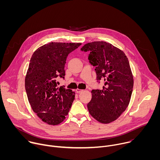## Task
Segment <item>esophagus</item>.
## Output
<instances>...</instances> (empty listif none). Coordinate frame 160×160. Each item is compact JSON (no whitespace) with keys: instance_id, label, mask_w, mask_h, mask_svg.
Segmentation results:
<instances>
[{"instance_id":"34e87169","label":"esophagus","mask_w":160,"mask_h":160,"mask_svg":"<svg viewBox=\"0 0 160 160\" xmlns=\"http://www.w3.org/2000/svg\"><path fill=\"white\" fill-rule=\"evenodd\" d=\"M83 90H81V89H79V88H77L76 89V92L77 93H81L82 92H83Z\"/></svg>"}]
</instances>
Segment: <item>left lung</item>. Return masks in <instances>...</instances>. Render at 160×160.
<instances>
[{
	"label": "left lung",
	"instance_id": "obj_1",
	"mask_svg": "<svg viewBox=\"0 0 160 160\" xmlns=\"http://www.w3.org/2000/svg\"><path fill=\"white\" fill-rule=\"evenodd\" d=\"M88 59L95 66L98 80H104L102 90H92L87 104L89 113L100 123L118 119L128 107L133 86V77L124 52L109 43L96 41L85 44Z\"/></svg>",
	"mask_w": 160,
	"mask_h": 160
}]
</instances>
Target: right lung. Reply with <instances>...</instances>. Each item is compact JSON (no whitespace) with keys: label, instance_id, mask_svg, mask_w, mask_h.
Segmentation results:
<instances>
[{"label":"right lung","instance_id":"right-lung-1","mask_svg":"<svg viewBox=\"0 0 160 160\" xmlns=\"http://www.w3.org/2000/svg\"><path fill=\"white\" fill-rule=\"evenodd\" d=\"M81 43L50 42L38 48L30 59L25 89L32 109L43 122L51 125L64 121L75 99L71 89L58 87L64 78L68 55Z\"/></svg>","mask_w":160,"mask_h":160}]
</instances>
